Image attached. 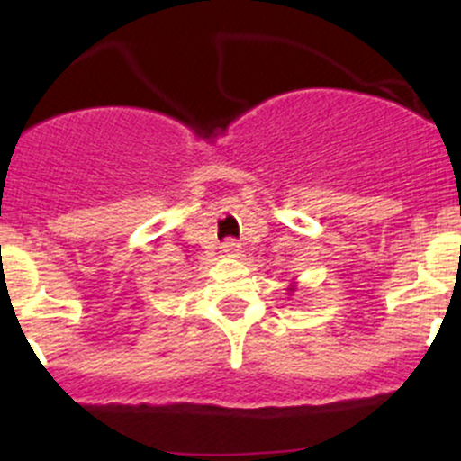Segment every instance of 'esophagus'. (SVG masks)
Segmentation results:
<instances>
[{
    "instance_id": "34e87169",
    "label": "esophagus",
    "mask_w": 461,
    "mask_h": 461,
    "mask_svg": "<svg viewBox=\"0 0 461 461\" xmlns=\"http://www.w3.org/2000/svg\"><path fill=\"white\" fill-rule=\"evenodd\" d=\"M240 251H242V245L238 240H234V238H227V240L223 242V253H225V256L236 258V256H240Z\"/></svg>"
}]
</instances>
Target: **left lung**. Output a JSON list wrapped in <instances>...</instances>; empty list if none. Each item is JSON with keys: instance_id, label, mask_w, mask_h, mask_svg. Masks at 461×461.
Instances as JSON below:
<instances>
[{"instance_id": "8db88e82", "label": "left lung", "mask_w": 461, "mask_h": 461, "mask_svg": "<svg viewBox=\"0 0 461 461\" xmlns=\"http://www.w3.org/2000/svg\"><path fill=\"white\" fill-rule=\"evenodd\" d=\"M288 290H294V288H288Z\"/></svg>"}]
</instances>
